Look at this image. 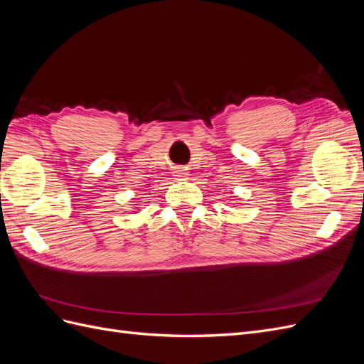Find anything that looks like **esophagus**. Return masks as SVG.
Segmentation results:
<instances>
[{
  "instance_id": "34e87169",
  "label": "esophagus",
  "mask_w": 364,
  "mask_h": 364,
  "mask_svg": "<svg viewBox=\"0 0 364 364\" xmlns=\"http://www.w3.org/2000/svg\"><path fill=\"white\" fill-rule=\"evenodd\" d=\"M174 176H176V178H178V179H183L185 176H186V173H185V170H182V168H178V170L174 171Z\"/></svg>"
}]
</instances>
